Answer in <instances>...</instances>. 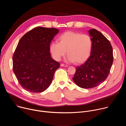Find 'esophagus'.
<instances>
[{
    "mask_svg": "<svg viewBox=\"0 0 126 126\" xmlns=\"http://www.w3.org/2000/svg\"><path fill=\"white\" fill-rule=\"evenodd\" d=\"M60 66L61 67H68V65H66V64H61L60 65Z\"/></svg>",
    "mask_w": 126,
    "mask_h": 126,
    "instance_id": "esophagus-1",
    "label": "esophagus"
}]
</instances>
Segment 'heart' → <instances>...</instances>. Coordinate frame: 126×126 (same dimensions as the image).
Here are the masks:
<instances>
[{
	"instance_id": "1",
	"label": "heart",
	"mask_w": 126,
	"mask_h": 126,
	"mask_svg": "<svg viewBox=\"0 0 126 126\" xmlns=\"http://www.w3.org/2000/svg\"><path fill=\"white\" fill-rule=\"evenodd\" d=\"M58 41L59 43L53 42L50 46L51 54L57 61L66 54V51L68 61L79 64L86 61L91 54L93 42L88 35L67 31L60 36Z\"/></svg>"
}]
</instances>
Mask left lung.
I'll list each match as a JSON object with an SVG mask.
<instances>
[{"label":"left lung","instance_id":"8db88e82","mask_svg":"<svg viewBox=\"0 0 126 126\" xmlns=\"http://www.w3.org/2000/svg\"><path fill=\"white\" fill-rule=\"evenodd\" d=\"M93 42L91 55L87 61L76 68L74 82L79 87H96L108 76L113 62V48L110 41L95 29L89 31Z\"/></svg>","mask_w":126,"mask_h":126}]
</instances>
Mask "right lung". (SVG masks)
I'll return each instance as SVG.
<instances>
[{
	"label": "right lung",
	"instance_id": "right-lung-1",
	"mask_svg": "<svg viewBox=\"0 0 126 126\" xmlns=\"http://www.w3.org/2000/svg\"><path fill=\"white\" fill-rule=\"evenodd\" d=\"M58 29L37 27L25 34L12 57L13 70L21 86L32 93L50 86L60 63L51 57L50 44Z\"/></svg>",
	"mask_w": 126,
	"mask_h": 126
}]
</instances>
